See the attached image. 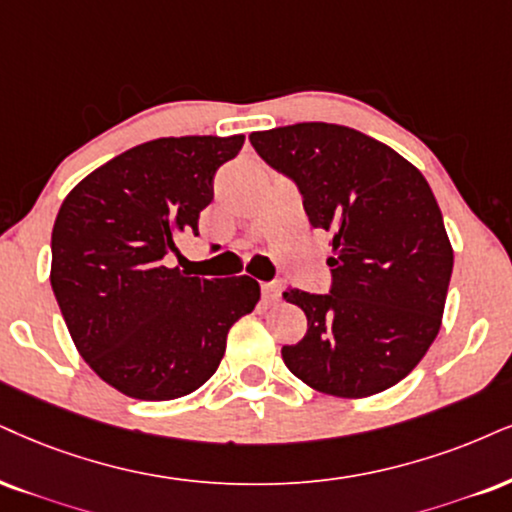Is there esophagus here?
<instances>
[{
	"label": "esophagus",
	"mask_w": 512,
	"mask_h": 512,
	"mask_svg": "<svg viewBox=\"0 0 512 512\" xmlns=\"http://www.w3.org/2000/svg\"><path fill=\"white\" fill-rule=\"evenodd\" d=\"M261 292H263V299H266L268 304H275V301L280 299V285H277V282H263Z\"/></svg>",
	"instance_id": "1"
}]
</instances>
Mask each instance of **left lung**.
Wrapping results in <instances>:
<instances>
[{
    "mask_svg": "<svg viewBox=\"0 0 512 512\" xmlns=\"http://www.w3.org/2000/svg\"><path fill=\"white\" fill-rule=\"evenodd\" d=\"M249 142L294 182L308 223L330 232L334 249L330 292L282 294L308 320L282 361L344 399L394 387L437 337L451 282L453 249L430 185L387 144L344 125L296 123Z\"/></svg>",
    "mask_w": 512,
    "mask_h": 512,
    "instance_id": "obj_1",
    "label": "left lung"
}]
</instances>
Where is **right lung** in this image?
<instances>
[{
    "label": "right lung",
    "instance_id": "add662e5",
    "mask_svg": "<svg viewBox=\"0 0 512 512\" xmlns=\"http://www.w3.org/2000/svg\"><path fill=\"white\" fill-rule=\"evenodd\" d=\"M244 135L161 137L123 151L63 199L52 289L80 356L142 401L192 394L218 370L230 327L261 299L251 277L168 268L182 232L199 235L213 178Z\"/></svg>",
    "mask_w": 512,
    "mask_h": 512
}]
</instances>
